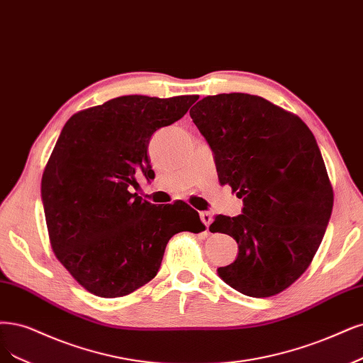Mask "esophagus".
Masks as SVG:
<instances>
[{
	"mask_svg": "<svg viewBox=\"0 0 363 363\" xmlns=\"http://www.w3.org/2000/svg\"><path fill=\"white\" fill-rule=\"evenodd\" d=\"M199 218H201V220H203L206 227H208L211 220H213V216H211V213H208V211H201V213H199Z\"/></svg>",
	"mask_w": 363,
	"mask_h": 363,
	"instance_id": "1",
	"label": "esophagus"
}]
</instances>
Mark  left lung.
Here are the masks:
<instances>
[{"mask_svg": "<svg viewBox=\"0 0 363 363\" xmlns=\"http://www.w3.org/2000/svg\"><path fill=\"white\" fill-rule=\"evenodd\" d=\"M189 114L213 150L220 184L243 198V215L210 225L239 245L219 277L251 297L284 291L309 267L333 207L314 135L293 112L245 93L207 96Z\"/></svg>", "mask_w": 363, "mask_h": 363, "instance_id": "1", "label": "left lung"}]
</instances>
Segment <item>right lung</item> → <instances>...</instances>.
Masks as SVG:
<instances>
[{
  "mask_svg": "<svg viewBox=\"0 0 363 363\" xmlns=\"http://www.w3.org/2000/svg\"><path fill=\"white\" fill-rule=\"evenodd\" d=\"M198 96H121L73 114L62 128L42 177L49 242L81 286L121 297L152 281L167 243L180 231L206 227L159 208L132 189L153 179L147 155L152 135L180 120Z\"/></svg>",
  "mask_w": 363,
  "mask_h": 363,
  "instance_id": "right-lung-1",
  "label": "right lung"
}]
</instances>
